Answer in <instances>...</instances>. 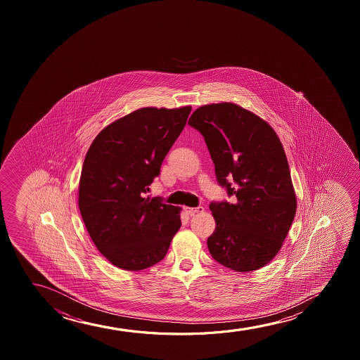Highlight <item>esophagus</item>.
<instances>
[{"label": "esophagus", "mask_w": 360, "mask_h": 360, "mask_svg": "<svg viewBox=\"0 0 360 360\" xmlns=\"http://www.w3.org/2000/svg\"><path fill=\"white\" fill-rule=\"evenodd\" d=\"M184 212H187L188 215H195V214H198V212H204V207H184Z\"/></svg>", "instance_id": "esophagus-1"}]
</instances>
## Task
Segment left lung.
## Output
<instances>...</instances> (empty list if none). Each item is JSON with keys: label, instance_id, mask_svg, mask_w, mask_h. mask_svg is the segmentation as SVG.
Returning <instances> with one entry per match:
<instances>
[{"label": "left lung", "instance_id": "8db88e82", "mask_svg": "<svg viewBox=\"0 0 360 360\" xmlns=\"http://www.w3.org/2000/svg\"><path fill=\"white\" fill-rule=\"evenodd\" d=\"M188 124L204 136L217 183L233 197L209 205L217 222L209 252L232 271L259 269L276 256L295 217L281 140L269 124L235 103L202 105Z\"/></svg>", "mask_w": 360, "mask_h": 360}]
</instances>
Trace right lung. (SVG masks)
I'll list each match as a JSON object with an SVG mask.
<instances>
[{"mask_svg":"<svg viewBox=\"0 0 360 360\" xmlns=\"http://www.w3.org/2000/svg\"><path fill=\"white\" fill-rule=\"evenodd\" d=\"M192 107L138 109L96 136L79 177V207L112 264L141 271L162 261L181 227V207L146 197Z\"/></svg>","mask_w":360,"mask_h":360,"instance_id":"right-lung-1","label":"right lung"}]
</instances>
